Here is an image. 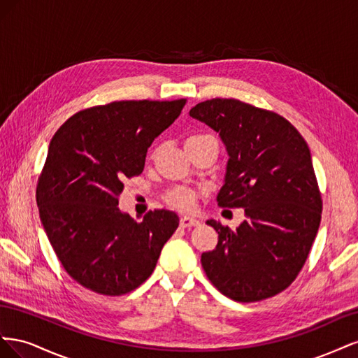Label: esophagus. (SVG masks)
<instances>
[{
	"mask_svg": "<svg viewBox=\"0 0 358 358\" xmlns=\"http://www.w3.org/2000/svg\"><path fill=\"white\" fill-rule=\"evenodd\" d=\"M200 222L196 218H191V216H182L180 218V225L182 227H197Z\"/></svg>",
	"mask_w": 358,
	"mask_h": 358,
	"instance_id": "obj_1",
	"label": "esophagus"
}]
</instances>
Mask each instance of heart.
<instances>
[{"label":"heart","instance_id":"obj_1","mask_svg":"<svg viewBox=\"0 0 358 358\" xmlns=\"http://www.w3.org/2000/svg\"><path fill=\"white\" fill-rule=\"evenodd\" d=\"M200 137H204V136H192L187 140V142H189V140L200 138ZM196 199H197V192L189 188H175L166 196V200L171 208H176L179 210L192 209L194 203H196Z\"/></svg>","mask_w":358,"mask_h":358}]
</instances>
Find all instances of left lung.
Instances as JSON below:
<instances>
[{"instance_id": "1", "label": "left lung", "mask_w": 358, "mask_h": 358, "mask_svg": "<svg viewBox=\"0 0 358 358\" xmlns=\"http://www.w3.org/2000/svg\"><path fill=\"white\" fill-rule=\"evenodd\" d=\"M189 116L218 133L229 155L216 201L245 209L236 230L208 221L218 245L201 254L204 272L236 301L273 297L299 275L321 222L309 146L285 117L234 99L199 103Z\"/></svg>"}]
</instances>
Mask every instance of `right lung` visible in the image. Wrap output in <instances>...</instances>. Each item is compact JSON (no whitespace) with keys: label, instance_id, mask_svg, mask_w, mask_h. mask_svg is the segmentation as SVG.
Wrapping results in <instances>:
<instances>
[{"label":"right lung","instance_id":"1","mask_svg":"<svg viewBox=\"0 0 358 358\" xmlns=\"http://www.w3.org/2000/svg\"><path fill=\"white\" fill-rule=\"evenodd\" d=\"M187 100L113 101L73 115L52 137L37 204L67 273L104 296H122L152 275L179 216L150 210L136 222L117 208L124 182L145 169L148 148Z\"/></svg>","mask_w":358,"mask_h":358}]
</instances>
